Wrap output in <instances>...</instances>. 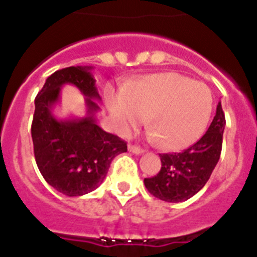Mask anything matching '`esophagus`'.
<instances>
[{"label":"esophagus","instance_id":"1","mask_svg":"<svg viewBox=\"0 0 257 257\" xmlns=\"http://www.w3.org/2000/svg\"><path fill=\"white\" fill-rule=\"evenodd\" d=\"M127 148H128V152H131V153H134V154H142V153H144V149L143 148H140L139 145H134V144H128V147H127Z\"/></svg>","mask_w":257,"mask_h":257}]
</instances>
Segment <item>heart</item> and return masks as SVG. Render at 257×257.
Segmentation results:
<instances>
[{
    "instance_id": "heart-1",
    "label": "heart",
    "mask_w": 257,
    "mask_h": 257,
    "mask_svg": "<svg viewBox=\"0 0 257 257\" xmlns=\"http://www.w3.org/2000/svg\"><path fill=\"white\" fill-rule=\"evenodd\" d=\"M212 104V94L205 83L179 73H157L143 77L124 94L110 97L108 105L121 133H128L147 117L161 147L179 151L203 134Z\"/></svg>"
}]
</instances>
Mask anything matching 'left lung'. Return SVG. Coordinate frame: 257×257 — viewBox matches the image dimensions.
<instances>
[{"mask_svg": "<svg viewBox=\"0 0 257 257\" xmlns=\"http://www.w3.org/2000/svg\"><path fill=\"white\" fill-rule=\"evenodd\" d=\"M225 114L221 103L208 130L201 139L180 153H163L160 172L144 179L145 188L156 198L165 202H183L192 198L205 187L221 154Z\"/></svg>", "mask_w": 257, "mask_h": 257, "instance_id": "1", "label": "left lung"}]
</instances>
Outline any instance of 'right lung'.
<instances>
[{
  "mask_svg": "<svg viewBox=\"0 0 257 257\" xmlns=\"http://www.w3.org/2000/svg\"><path fill=\"white\" fill-rule=\"evenodd\" d=\"M91 67H68L46 79L35 99L32 140L36 163L49 185L68 197L96 189L105 179L115 156L127 152V143L97 126L95 112L100 100ZM74 84L86 96L88 115L58 120L52 106L58 101L61 86Z\"/></svg>",
  "mask_w": 257,
  "mask_h": 257,
  "instance_id": "1",
  "label": "right lung"
}]
</instances>
